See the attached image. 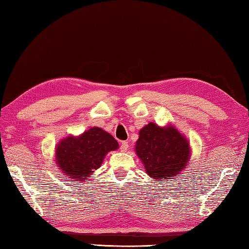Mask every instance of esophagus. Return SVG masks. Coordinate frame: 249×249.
I'll use <instances>...</instances> for the list:
<instances>
[{
    "label": "esophagus",
    "instance_id": "34e87169",
    "mask_svg": "<svg viewBox=\"0 0 249 249\" xmlns=\"http://www.w3.org/2000/svg\"><path fill=\"white\" fill-rule=\"evenodd\" d=\"M129 149V144H128V142L127 141H123L121 143V145H120V150H121V152H126Z\"/></svg>",
    "mask_w": 249,
    "mask_h": 249
}]
</instances>
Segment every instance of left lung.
Masks as SVG:
<instances>
[{
	"label": "left lung",
	"mask_w": 249,
	"mask_h": 249,
	"mask_svg": "<svg viewBox=\"0 0 249 249\" xmlns=\"http://www.w3.org/2000/svg\"><path fill=\"white\" fill-rule=\"evenodd\" d=\"M135 152L147 176L162 182L186 169L192 155L189 141L176 126H160L153 122L140 129Z\"/></svg>",
	"instance_id": "left-lung-1"
}]
</instances>
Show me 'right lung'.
<instances>
[{"mask_svg": "<svg viewBox=\"0 0 249 249\" xmlns=\"http://www.w3.org/2000/svg\"><path fill=\"white\" fill-rule=\"evenodd\" d=\"M119 149L112 136L100 127H91L79 136L68 135L55 146L54 160L65 177L84 182L111 151Z\"/></svg>", "mask_w": 249, "mask_h": 249, "instance_id": "obj_1", "label": "right lung"}]
</instances>
